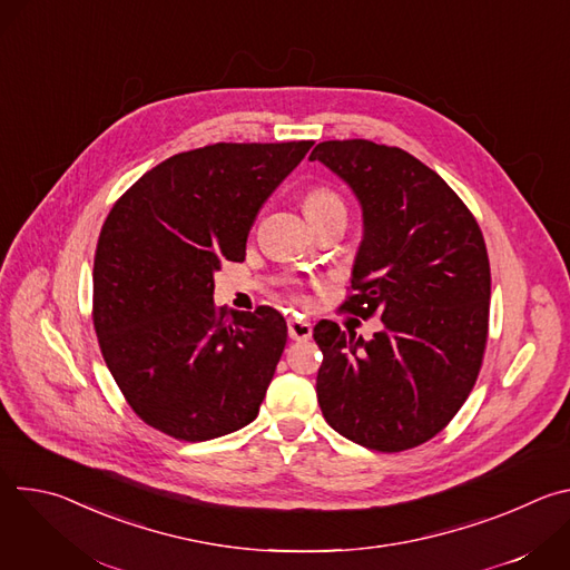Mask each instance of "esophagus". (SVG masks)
<instances>
[{"mask_svg": "<svg viewBox=\"0 0 570 570\" xmlns=\"http://www.w3.org/2000/svg\"><path fill=\"white\" fill-rule=\"evenodd\" d=\"M313 334L311 324L302 322V320H288V336L291 341H308Z\"/></svg>", "mask_w": 570, "mask_h": 570, "instance_id": "34e87169", "label": "esophagus"}]
</instances>
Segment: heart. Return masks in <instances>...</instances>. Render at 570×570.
Instances as JSON below:
<instances>
[{
    "label": "heart",
    "instance_id": "b5f03b06",
    "mask_svg": "<svg viewBox=\"0 0 570 570\" xmlns=\"http://www.w3.org/2000/svg\"><path fill=\"white\" fill-rule=\"evenodd\" d=\"M332 207H343L341 198L336 196V191H332L330 187L324 185H315V187H308L306 194H304V212L308 218L327 212Z\"/></svg>",
    "mask_w": 570,
    "mask_h": 570
}]
</instances>
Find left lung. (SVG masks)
I'll list each match as a JSON object with an SVG mask.
<instances>
[{"label":"left lung","mask_w":570,"mask_h":570,"mask_svg":"<svg viewBox=\"0 0 570 570\" xmlns=\"http://www.w3.org/2000/svg\"><path fill=\"white\" fill-rule=\"evenodd\" d=\"M363 209L352 288L341 308L381 315L372 341L320 320V411L343 438L396 453L435 438L466 401L490 330L492 275L482 232L417 157L367 139L313 148Z\"/></svg>","instance_id":"1"}]
</instances>
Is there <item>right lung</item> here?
Masks as SVG:
<instances>
[{"label":"right lung","mask_w":570,"mask_h":570,"mask_svg":"<svg viewBox=\"0 0 570 570\" xmlns=\"http://www.w3.org/2000/svg\"><path fill=\"white\" fill-rule=\"evenodd\" d=\"M313 141L212 144L146 171L110 209L95 255L104 361L139 420L185 442L248 426L286 345L279 311L214 306V273Z\"/></svg>","instance_id":"1"}]
</instances>
